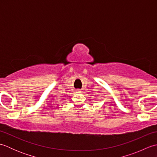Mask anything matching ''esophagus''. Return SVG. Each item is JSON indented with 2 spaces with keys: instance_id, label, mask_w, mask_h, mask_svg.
Listing matches in <instances>:
<instances>
[{
  "instance_id": "obj_1",
  "label": "esophagus",
  "mask_w": 157,
  "mask_h": 157,
  "mask_svg": "<svg viewBox=\"0 0 157 157\" xmlns=\"http://www.w3.org/2000/svg\"><path fill=\"white\" fill-rule=\"evenodd\" d=\"M77 92H81V91L79 90H77Z\"/></svg>"
}]
</instances>
